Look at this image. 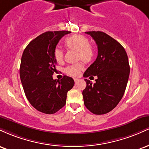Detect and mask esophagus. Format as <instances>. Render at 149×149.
Here are the masks:
<instances>
[{
  "instance_id": "obj_1",
  "label": "esophagus",
  "mask_w": 149,
  "mask_h": 149,
  "mask_svg": "<svg viewBox=\"0 0 149 149\" xmlns=\"http://www.w3.org/2000/svg\"><path fill=\"white\" fill-rule=\"evenodd\" d=\"M73 80H74L75 83H76V82H77V81H78V80H79V79H78V78H73Z\"/></svg>"
}]
</instances>
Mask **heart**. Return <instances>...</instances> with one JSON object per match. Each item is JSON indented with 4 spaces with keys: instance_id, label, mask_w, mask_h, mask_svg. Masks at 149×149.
<instances>
[{
    "instance_id": "obj_1",
    "label": "heart",
    "mask_w": 149,
    "mask_h": 149,
    "mask_svg": "<svg viewBox=\"0 0 149 149\" xmlns=\"http://www.w3.org/2000/svg\"><path fill=\"white\" fill-rule=\"evenodd\" d=\"M65 46L69 49L77 51V57L78 59L88 63L93 59L95 54V47L89 42L88 37L79 34H74L66 38L64 41ZM54 59L57 62H61L64 57V52L59 47H56L54 50ZM83 69V65L77 63L67 66L65 71L71 76H77Z\"/></svg>"
}]
</instances>
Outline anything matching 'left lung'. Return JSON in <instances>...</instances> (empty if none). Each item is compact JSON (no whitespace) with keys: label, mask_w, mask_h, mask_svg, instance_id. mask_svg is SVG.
I'll list each match as a JSON object with an SVG mask.
<instances>
[{"label":"left lung","mask_w":149,"mask_h":149,"mask_svg":"<svg viewBox=\"0 0 149 149\" xmlns=\"http://www.w3.org/2000/svg\"><path fill=\"white\" fill-rule=\"evenodd\" d=\"M85 33L96 42L98 55L83 74L85 78L97 77L94 84L85 79L83 100L90 112L102 115L112 111L123 97L130 75L129 61L124 47L110 36L102 31Z\"/></svg>","instance_id":"left-lung-1"}]
</instances>
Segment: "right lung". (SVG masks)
<instances>
[{"instance_id": "1", "label": "right lung", "mask_w": 149, "mask_h": 149, "mask_svg": "<svg viewBox=\"0 0 149 149\" xmlns=\"http://www.w3.org/2000/svg\"><path fill=\"white\" fill-rule=\"evenodd\" d=\"M71 31H47L31 40L24 50L19 75L27 100L46 114L55 113L66 104L67 92L74 85L72 78L54 80L57 61L54 50L59 40Z\"/></svg>"}]
</instances>
